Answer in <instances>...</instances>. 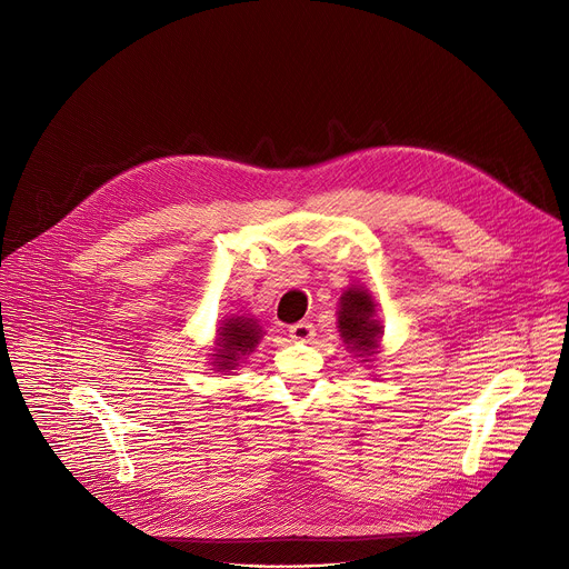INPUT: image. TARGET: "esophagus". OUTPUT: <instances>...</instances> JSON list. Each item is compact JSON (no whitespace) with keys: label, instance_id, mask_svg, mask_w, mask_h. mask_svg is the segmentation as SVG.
<instances>
[{"label":"esophagus","instance_id":"obj_1","mask_svg":"<svg viewBox=\"0 0 569 569\" xmlns=\"http://www.w3.org/2000/svg\"><path fill=\"white\" fill-rule=\"evenodd\" d=\"M288 333L295 342H310L315 338V327L310 321H299V323H292Z\"/></svg>","mask_w":569,"mask_h":569}]
</instances>
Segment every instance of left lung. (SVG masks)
I'll list each match as a JSON object with an SVG mask.
<instances>
[{
  "label": "left lung",
  "mask_w": 569,
  "mask_h": 569,
  "mask_svg": "<svg viewBox=\"0 0 569 569\" xmlns=\"http://www.w3.org/2000/svg\"><path fill=\"white\" fill-rule=\"evenodd\" d=\"M376 299L365 286H349L338 306V331L345 347L360 358V362H373L380 353L382 323L378 319Z\"/></svg>",
  "instance_id": "left-lung-1"
}]
</instances>
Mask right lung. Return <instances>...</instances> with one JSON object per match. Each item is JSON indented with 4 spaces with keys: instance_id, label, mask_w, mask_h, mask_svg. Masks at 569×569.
<instances>
[{
    "instance_id": "add662e5",
    "label": "right lung",
    "mask_w": 569,
    "mask_h": 569,
    "mask_svg": "<svg viewBox=\"0 0 569 569\" xmlns=\"http://www.w3.org/2000/svg\"><path fill=\"white\" fill-rule=\"evenodd\" d=\"M266 331L254 315L248 312H233L220 319L216 329V340L211 349V369L224 376H231L242 360H248L259 342L263 340Z\"/></svg>"
}]
</instances>
